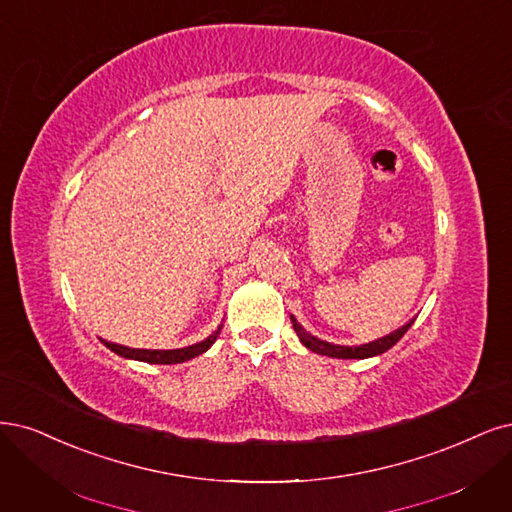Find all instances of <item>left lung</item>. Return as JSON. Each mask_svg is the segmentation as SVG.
Masks as SVG:
<instances>
[{"label": "left lung", "mask_w": 512, "mask_h": 512, "mask_svg": "<svg viewBox=\"0 0 512 512\" xmlns=\"http://www.w3.org/2000/svg\"><path fill=\"white\" fill-rule=\"evenodd\" d=\"M290 320H292L294 332L298 334V339H301V343H303L307 349L315 351V354L330 356V358H343V360H351V358L362 360V358H373V356L383 354V351L394 347V345L404 337V332H407V330L411 328V324H413V320H411L409 324H404L402 328L394 330L392 334H387V337L377 339V341H373V343H366V345H360V347H345V345H332V343H326V341H322V339L313 337V334H309L301 324H298V322L294 320V315H290Z\"/></svg>", "instance_id": "8db88e82"}]
</instances>
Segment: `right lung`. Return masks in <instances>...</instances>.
I'll return each instance as SVG.
<instances>
[{
  "label": "right lung",
  "instance_id": "obj_1",
  "mask_svg": "<svg viewBox=\"0 0 512 512\" xmlns=\"http://www.w3.org/2000/svg\"><path fill=\"white\" fill-rule=\"evenodd\" d=\"M222 326L214 332L209 334V337L197 345H190V347H182V349H131L125 345H116L110 341H103L105 347L112 349L114 354L122 356V358H131V360H139V362H148V364H178V362H186L195 356H201L203 351H207L214 341L218 339Z\"/></svg>",
  "mask_w": 512,
  "mask_h": 512
}]
</instances>
